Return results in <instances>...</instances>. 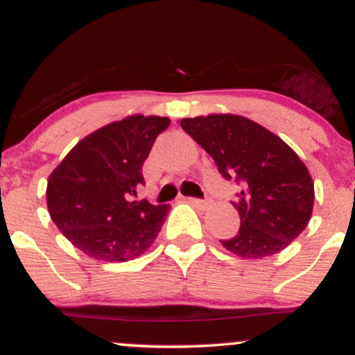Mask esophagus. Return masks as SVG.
Segmentation results:
<instances>
[{
  "label": "esophagus",
  "instance_id": "obj_1",
  "mask_svg": "<svg viewBox=\"0 0 355 355\" xmlns=\"http://www.w3.org/2000/svg\"><path fill=\"white\" fill-rule=\"evenodd\" d=\"M187 200H189L191 205H195V207H200V209H205L207 205H209V200H202V198H195V197H187Z\"/></svg>",
  "mask_w": 355,
  "mask_h": 355
}]
</instances>
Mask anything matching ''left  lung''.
<instances>
[{
    "instance_id": "8db88e82",
    "label": "left lung",
    "mask_w": 355,
    "mask_h": 355,
    "mask_svg": "<svg viewBox=\"0 0 355 355\" xmlns=\"http://www.w3.org/2000/svg\"><path fill=\"white\" fill-rule=\"evenodd\" d=\"M182 128L214 158L220 175L242 187L234 207L240 229L220 240L242 259H263L291 245L312 215L313 182L297 153L239 115L183 118Z\"/></svg>"
}]
</instances>
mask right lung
Listing matches in <instances>:
<instances>
[{"label": "right lung", "instance_id": "right-lung-1", "mask_svg": "<svg viewBox=\"0 0 355 355\" xmlns=\"http://www.w3.org/2000/svg\"><path fill=\"white\" fill-rule=\"evenodd\" d=\"M170 120L133 115L80 141L48 180L51 220L76 248L103 262L137 259L157 239L168 205L135 202L145 158Z\"/></svg>", "mask_w": 355, "mask_h": 355}]
</instances>
